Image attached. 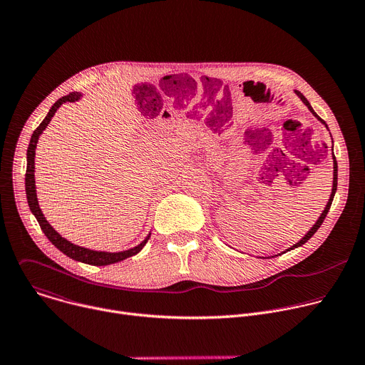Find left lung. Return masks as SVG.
<instances>
[{"instance_id":"obj_1","label":"left lung","mask_w":365,"mask_h":365,"mask_svg":"<svg viewBox=\"0 0 365 365\" xmlns=\"http://www.w3.org/2000/svg\"><path fill=\"white\" fill-rule=\"evenodd\" d=\"M294 92H296V95H297V96L302 99V102L304 103V106L309 108V111H310L312 114H314V115H315V117H317V118H318V120H319L322 124H325V127L328 128L327 123H325V121H324V120H322V118H321V117H319V115H318V114L314 111V108L310 107L309 101H307V99H306V98H304V96H303V95H302L299 91H294ZM331 150H332V153H334V144H332V148H331ZM332 159H334V183H332V193H331V197H329V200H328V203H327V206H325V210H324L322 215L319 217V220L317 221V224L310 228V231H307V234H306V235H304V237H303V238H302L299 242H296L293 247H290V248H289V250H286V251H290V250H293V248H297V247L303 245V244H304V242H306L309 238L314 237V234H315V232L319 230V227H321V225H322V222L325 221V218H327V215H328V212H329L331 203H332V200H334L335 192H336V186H338V165H336V159H335V155H332ZM286 251H284V252H286Z\"/></svg>"}]
</instances>
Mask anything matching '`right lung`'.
<instances>
[{
	"mask_svg": "<svg viewBox=\"0 0 365 365\" xmlns=\"http://www.w3.org/2000/svg\"><path fill=\"white\" fill-rule=\"evenodd\" d=\"M82 93L79 92H71L69 95L66 96H62L61 99H58L53 107L50 108L48 114L46 115V118L41 121V124L34 130L33 135H31V140H30V144H29V148H27V170H26V193H27V202H29V206H30V211L33 212V215L36 217L41 231L44 232V235L48 238V241L53 244L58 250H61L63 254H66L68 257H71L72 259H76V262H81V263H85V264H91V266H108V264H114V263H118V262H123V259L131 257V255H135L137 252L141 251V248L145 245V242L148 241L150 238V234L145 237V240L143 242H140L137 247L134 248H130V250H125V251H120V252H106V251H93V250H89V248H85V247H79V245H75L72 244L71 241H68L66 238H63L61 234H58L53 227H51L41 210L38 206V202H37V195H36V180H34V155H36V147H37V141H38V137L40 134L43 133V130H46L47 124L50 123L51 117L55 115V113L59 110V107L62 106V103L65 102H75L78 99H81Z\"/></svg>",
	"mask_w": 365,
	"mask_h": 365,
	"instance_id": "right-lung-1",
	"label": "right lung"
}]
</instances>
